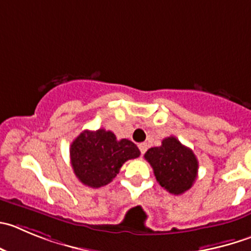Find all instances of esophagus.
<instances>
[{"mask_svg": "<svg viewBox=\"0 0 251 251\" xmlns=\"http://www.w3.org/2000/svg\"><path fill=\"white\" fill-rule=\"evenodd\" d=\"M138 147H139V150H140V152H142V154H144V152L147 151V149H148V144H147V143H140V144L138 145Z\"/></svg>", "mask_w": 251, "mask_h": 251, "instance_id": "esophagus-1", "label": "esophagus"}]
</instances>
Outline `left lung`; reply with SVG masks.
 <instances>
[{
	"label": "left lung",
	"mask_w": 251,
	"mask_h": 251,
	"mask_svg": "<svg viewBox=\"0 0 251 251\" xmlns=\"http://www.w3.org/2000/svg\"><path fill=\"white\" fill-rule=\"evenodd\" d=\"M144 157L151 165L160 186L173 195H182L190 190L197 177V157L175 137L165 138L160 147L150 148Z\"/></svg>",
	"instance_id": "obj_1"
}]
</instances>
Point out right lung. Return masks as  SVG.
<instances>
[{
    "label": "right lung",
    "instance_id": "1",
    "mask_svg": "<svg viewBox=\"0 0 251 251\" xmlns=\"http://www.w3.org/2000/svg\"><path fill=\"white\" fill-rule=\"evenodd\" d=\"M140 155L128 139L117 140L106 129L83 130L70 147V159L76 177L92 188L106 186L113 180L127 160Z\"/></svg>",
    "mask_w": 251,
    "mask_h": 251
}]
</instances>
